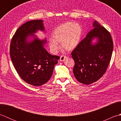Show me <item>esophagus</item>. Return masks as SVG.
<instances>
[{
	"label": "esophagus",
	"mask_w": 121,
	"mask_h": 121,
	"mask_svg": "<svg viewBox=\"0 0 121 121\" xmlns=\"http://www.w3.org/2000/svg\"><path fill=\"white\" fill-rule=\"evenodd\" d=\"M66 58V56H64V55H62L61 56H60V60L61 61H64L65 60V59Z\"/></svg>",
	"instance_id": "obj_1"
}]
</instances>
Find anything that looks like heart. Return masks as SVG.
I'll return each mask as SVG.
<instances>
[{
  "label": "heart",
  "mask_w": 121,
  "mask_h": 121,
  "mask_svg": "<svg viewBox=\"0 0 121 121\" xmlns=\"http://www.w3.org/2000/svg\"><path fill=\"white\" fill-rule=\"evenodd\" d=\"M83 30L78 24L66 22L59 25L53 30L52 38L49 40L51 52L56 53L60 49L58 43H61L63 49L66 51L74 49L80 42Z\"/></svg>",
  "instance_id": "obj_1"
}]
</instances>
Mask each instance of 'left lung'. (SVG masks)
<instances>
[{"instance_id":"1","label":"left lung","mask_w":121,"mask_h":121,"mask_svg":"<svg viewBox=\"0 0 121 121\" xmlns=\"http://www.w3.org/2000/svg\"><path fill=\"white\" fill-rule=\"evenodd\" d=\"M93 29L71 53L75 62L73 73L80 83L89 85L97 81L106 72L111 60L113 43L110 33L95 21ZM96 39V43L92 41Z\"/></svg>"}]
</instances>
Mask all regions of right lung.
<instances>
[{"label":"right lung","instance_id":"obj_1","mask_svg":"<svg viewBox=\"0 0 121 121\" xmlns=\"http://www.w3.org/2000/svg\"><path fill=\"white\" fill-rule=\"evenodd\" d=\"M39 30L45 31L42 20L25 23L15 32L10 47V57L17 73L26 83L35 86L49 80L60 59L45 49L46 38L41 40L34 35ZM30 36L33 39L30 40Z\"/></svg>","mask_w":121,"mask_h":121}]
</instances>
